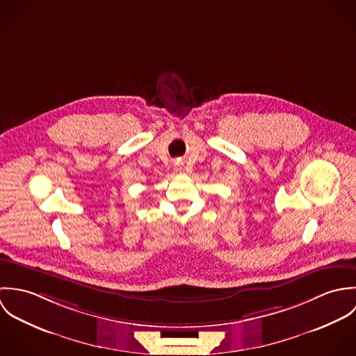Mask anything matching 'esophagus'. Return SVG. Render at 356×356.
<instances>
[{
    "mask_svg": "<svg viewBox=\"0 0 356 356\" xmlns=\"http://www.w3.org/2000/svg\"><path fill=\"white\" fill-rule=\"evenodd\" d=\"M178 170H179V171H181V167H178Z\"/></svg>",
    "mask_w": 356,
    "mask_h": 356,
    "instance_id": "1",
    "label": "esophagus"
}]
</instances>
